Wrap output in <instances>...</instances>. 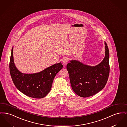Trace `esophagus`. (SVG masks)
<instances>
[{"label":"esophagus","instance_id":"1","mask_svg":"<svg viewBox=\"0 0 127 127\" xmlns=\"http://www.w3.org/2000/svg\"><path fill=\"white\" fill-rule=\"evenodd\" d=\"M68 62V59L67 58H64L62 60V63L64 66H66Z\"/></svg>","mask_w":127,"mask_h":127}]
</instances>
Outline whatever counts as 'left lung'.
Masks as SVG:
<instances>
[{
    "label": "left lung",
    "mask_w": 127,
    "mask_h": 127,
    "mask_svg": "<svg viewBox=\"0 0 127 127\" xmlns=\"http://www.w3.org/2000/svg\"><path fill=\"white\" fill-rule=\"evenodd\" d=\"M105 56L102 61L95 66L84 64L76 60L67 65L72 89L82 97L94 95L104 88L109 74V52L106 42Z\"/></svg>",
    "instance_id": "left-lung-1"
}]
</instances>
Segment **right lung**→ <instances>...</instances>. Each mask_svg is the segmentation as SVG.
Returning a JSON list of instances; mask_svg holds the SVG:
<instances>
[{"instance_id":"right-lung-1","label":"right lung","mask_w":127,"mask_h":127,"mask_svg":"<svg viewBox=\"0 0 127 127\" xmlns=\"http://www.w3.org/2000/svg\"><path fill=\"white\" fill-rule=\"evenodd\" d=\"M12 47L9 62L10 75L16 88L25 95L34 98H42L50 91L56 74L63 67L61 62L55 64L37 73L25 74L15 66Z\"/></svg>"}]
</instances>
